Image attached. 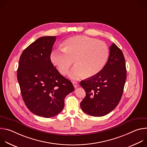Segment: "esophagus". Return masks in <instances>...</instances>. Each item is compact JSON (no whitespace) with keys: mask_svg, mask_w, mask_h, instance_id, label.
I'll use <instances>...</instances> for the list:
<instances>
[{"mask_svg":"<svg viewBox=\"0 0 147 147\" xmlns=\"http://www.w3.org/2000/svg\"><path fill=\"white\" fill-rule=\"evenodd\" d=\"M73 86H74V87L75 88H77V87L79 86L78 83L77 82H76V81H73Z\"/></svg>","mask_w":147,"mask_h":147,"instance_id":"34e87169","label":"esophagus"}]
</instances>
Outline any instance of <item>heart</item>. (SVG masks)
<instances>
[{
  "instance_id": "1",
  "label": "heart",
  "mask_w": 147,
  "mask_h": 147,
  "mask_svg": "<svg viewBox=\"0 0 147 147\" xmlns=\"http://www.w3.org/2000/svg\"><path fill=\"white\" fill-rule=\"evenodd\" d=\"M109 53L103 42L87 36H75L65 40L63 49L52 51L50 60L62 75L69 73L74 61L76 66L69 76L76 80L84 75L87 78L97 75L105 66Z\"/></svg>"
}]
</instances>
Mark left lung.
I'll use <instances>...</instances> for the list:
<instances>
[{
	"label": "left lung",
	"instance_id": "left-lung-1",
	"mask_svg": "<svg viewBox=\"0 0 147 147\" xmlns=\"http://www.w3.org/2000/svg\"><path fill=\"white\" fill-rule=\"evenodd\" d=\"M126 76L123 53L113 43L110 47L108 61L101 71L80 82L86 92L80 103L83 112L99 117L112 111L121 99Z\"/></svg>",
	"mask_w": 147,
	"mask_h": 147
}]
</instances>
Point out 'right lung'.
<instances>
[{"instance_id":"add662e5","label":"right lung","mask_w":147,"mask_h":147,"mask_svg":"<svg viewBox=\"0 0 147 147\" xmlns=\"http://www.w3.org/2000/svg\"><path fill=\"white\" fill-rule=\"evenodd\" d=\"M55 36L36 39L20 57L17 80L27 108L34 114L52 117L64 108L65 98L74 90L72 82L53 65L50 55Z\"/></svg>"}]
</instances>
